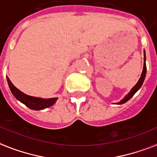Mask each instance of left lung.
<instances>
[{
    "label": "left lung",
    "instance_id": "1",
    "mask_svg": "<svg viewBox=\"0 0 157 157\" xmlns=\"http://www.w3.org/2000/svg\"><path fill=\"white\" fill-rule=\"evenodd\" d=\"M146 55H145V52H144V65H143V73H142V75H141L140 78H139V80H138V83L134 86V87L132 88V90H131V92L128 93V95L126 96L124 99H123L120 102H119V104H123V103L126 102V101H128L129 99H130L132 97H133L134 94L136 93V92L138 91L139 88H140L141 87H142V85H143V81H144V79H145V76H146V73H147V66H146Z\"/></svg>",
    "mask_w": 157,
    "mask_h": 157
}]
</instances>
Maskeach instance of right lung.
<instances>
[{
  "mask_svg": "<svg viewBox=\"0 0 157 157\" xmlns=\"http://www.w3.org/2000/svg\"><path fill=\"white\" fill-rule=\"evenodd\" d=\"M7 82L9 84L10 89L11 91L12 94L14 96V98L18 99L19 101H21L22 103H24V105L28 106L32 110H43L45 108L50 107L52 105H54L55 102L56 101L57 98H51V99H41V98H33L31 96L26 95L24 94V92H22L21 91H19L18 88L14 87L11 81L10 80L8 77H6Z\"/></svg>",
  "mask_w": 157,
  "mask_h": 157,
  "instance_id": "add662e5",
  "label": "right lung"
}]
</instances>
